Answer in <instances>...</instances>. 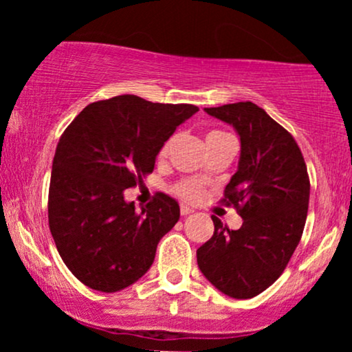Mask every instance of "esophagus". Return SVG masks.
<instances>
[{"label": "esophagus", "mask_w": 352, "mask_h": 352, "mask_svg": "<svg viewBox=\"0 0 352 352\" xmlns=\"http://www.w3.org/2000/svg\"><path fill=\"white\" fill-rule=\"evenodd\" d=\"M193 210L190 208V207H187V205H182L180 207V215L182 217H187V215H190V213H192Z\"/></svg>", "instance_id": "obj_1"}]
</instances>
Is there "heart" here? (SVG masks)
<instances>
[{
    "mask_svg": "<svg viewBox=\"0 0 352 352\" xmlns=\"http://www.w3.org/2000/svg\"><path fill=\"white\" fill-rule=\"evenodd\" d=\"M218 132H220V131H212V132H208V135L210 134H218ZM168 147H170V142H167L164 145L162 151H160V155H165V153L168 152ZM201 190H204V184H201L200 180L188 179V180L179 182V184L173 187V193H175L177 197H180L182 200L193 201V200L200 199Z\"/></svg>",
    "mask_w": 352,
    "mask_h": 352,
    "instance_id": "1",
    "label": "heart"
}]
</instances>
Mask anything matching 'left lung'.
<instances>
[{"label":"left lung","mask_w":352,"mask_h":352,"mask_svg":"<svg viewBox=\"0 0 352 352\" xmlns=\"http://www.w3.org/2000/svg\"><path fill=\"white\" fill-rule=\"evenodd\" d=\"M235 127L241 153L221 204L243 218L230 230L213 215L215 232L197 250L204 276L236 300L265 292L285 272L300 243L309 204V177L294 137L261 107L250 102L207 107Z\"/></svg>","instance_id":"8db88e82"}]
</instances>
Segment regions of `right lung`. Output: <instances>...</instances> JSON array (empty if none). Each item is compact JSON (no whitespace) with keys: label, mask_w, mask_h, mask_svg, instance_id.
Returning a JSON list of instances; mask_svg holds the SVG:
<instances>
[{"label":"right lung","mask_w":352,"mask_h":352,"mask_svg":"<svg viewBox=\"0 0 352 352\" xmlns=\"http://www.w3.org/2000/svg\"><path fill=\"white\" fill-rule=\"evenodd\" d=\"M197 111L124 94L89 104L63 132L47 218L60 258L89 288L120 292L152 266L160 238L179 221V204L155 193L137 212L124 190L152 173L164 142Z\"/></svg>","instance_id":"obj_1"}]
</instances>
